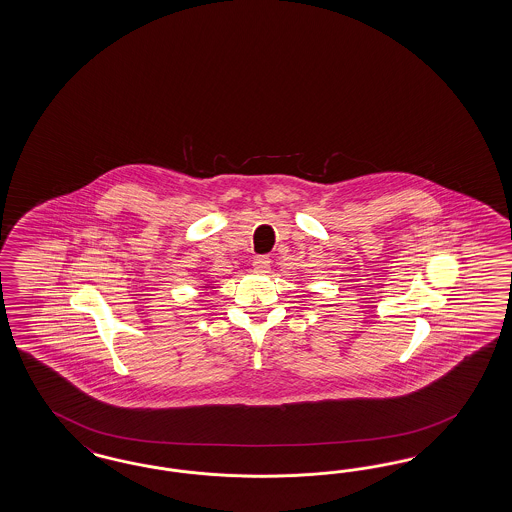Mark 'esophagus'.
Wrapping results in <instances>:
<instances>
[{"mask_svg": "<svg viewBox=\"0 0 512 512\" xmlns=\"http://www.w3.org/2000/svg\"><path fill=\"white\" fill-rule=\"evenodd\" d=\"M270 263H272V261H270V257H255V259H253V270H255V272H268V270H270Z\"/></svg>", "mask_w": 512, "mask_h": 512, "instance_id": "34e87169", "label": "esophagus"}]
</instances>
